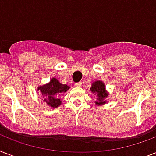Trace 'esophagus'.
Returning <instances> with one entry per match:
<instances>
[{"label":"esophagus","mask_w":156,"mask_h":156,"mask_svg":"<svg viewBox=\"0 0 156 156\" xmlns=\"http://www.w3.org/2000/svg\"><path fill=\"white\" fill-rule=\"evenodd\" d=\"M74 86H75V87H81V86H82V82H78V83H76L75 84H74Z\"/></svg>","instance_id":"esophagus-1"}]
</instances>
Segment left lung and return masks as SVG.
I'll return each mask as SVG.
<instances>
[{
    "instance_id": "1",
    "label": "left lung",
    "mask_w": 156,
    "mask_h": 156,
    "mask_svg": "<svg viewBox=\"0 0 156 156\" xmlns=\"http://www.w3.org/2000/svg\"><path fill=\"white\" fill-rule=\"evenodd\" d=\"M90 91L97 94V101L95 102V104L100 105V104H104L106 103L104 99L108 96V94L105 90V86L102 82L97 81L93 83L90 87Z\"/></svg>"
}]
</instances>
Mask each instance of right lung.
Returning <instances> with one entry per match:
<instances>
[{
	"label": "right lung",
	"instance_id": "add662e5",
	"mask_svg": "<svg viewBox=\"0 0 156 156\" xmlns=\"http://www.w3.org/2000/svg\"><path fill=\"white\" fill-rule=\"evenodd\" d=\"M69 87L66 84H61L57 79L53 78L51 79L49 83L42 87H39L38 90H40L42 95H44V101L47 103L49 106L56 108L61 104V100L57 98V95L66 92V90H69Z\"/></svg>",
	"mask_w": 156,
	"mask_h": 156
}]
</instances>
